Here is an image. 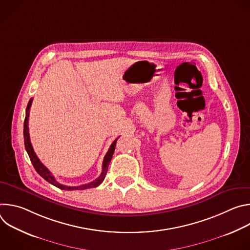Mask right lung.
I'll use <instances>...</instances> for the list:
<instances>
[{"instance_id":"1","label":"right lung","mask_w":250,"mask_h":250,"mask_svg":"<svg viewBox=\"0 0 250 250\" xmlns=\"http://www.w3.org/2000/svg\"><path fill=\"white\" fill-rule=\"evenodd\" d=\"M31 103H32V99L29 100L27 106H26V111H25V119H24V123H23V138H24V147L26 149V152L29 156V159L34 167V169L37 170V172L43 178L44 180H46L47 182H49L50 184H52L53 186L61 189V190H66V191H72V190H85V189H90V188H95L98 187L104 179L105 174L108 172V168L110 165V162L112 160L113 154L115 152V148H116V145H117V140L118 138H116V140L111 145L108 152H106L105 156L104 157V161H103V167H102V173L101 175L97 178L96 180H94L93 182H90L88 184L85 185H80V186H75V187H70V186H66V185H62L60 183H58L54 176L50 173V171L41 162V160L39 159V157L35 154V152L33 151L31 142L29 139V132H28V117H29V110L31 106Z\"/></svg>"}]
</instances>
